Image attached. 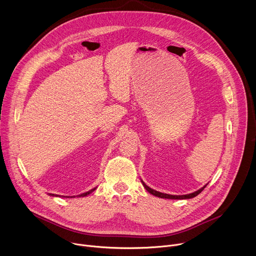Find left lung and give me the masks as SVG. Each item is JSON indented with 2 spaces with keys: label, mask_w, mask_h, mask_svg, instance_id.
<instances>
[{
  "label": "left lung",
  "mask_w": 256,
  "mask_h": 256,
  "mask_svg": "<svg viewBox=\"0 0 256 256\" xmlns=\"http://www.w3.org/2000/svg\"><path fill=\"white\" fill-rule=\"evenodd\" d=\"M142 184L144 188L146 190H147L151 194H153V196H158V198H170V200H186V198H192L196 196L198 194H200L204 190V188L206 186H204L200 190H196V192H192V194H184V196H172V194H162V192H157V190H154L150 188L148 186H146L144 182H142Z\"/></svg>",
  "instance_id": "obj_1"
}]
</instances>
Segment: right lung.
<instances>
[{
	"label": "right lung",
	"instance_id": "obj_1",
	"mask_svg": "<svg viewBox=\"0 0 256 256\" xmlns=\"http://www.w3.org/2000/svg\"><path fill=\"white\" fill-rule=\"evenodd\" d=\"M96 190V188H93V190H89V192H84V194H80V196H88V194H90L92 192H94ZM50 196H54V194H50ZM70 198H72V196H70ZM75 198V196H74Z\"/></svg>",
	"mask_w": 256,
	"mask_h": 256
}]
</instances>
